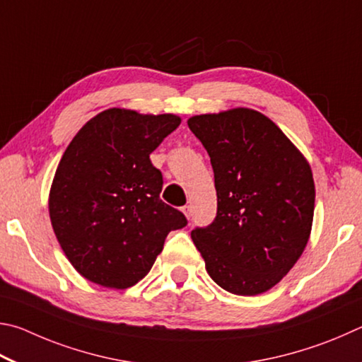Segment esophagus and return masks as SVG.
I'll list each match as a JSON object with an SVG mask.
<instances>
[{"instance_id":"esophagus-1","label":"esophagus","mask_w":362,"mask_h":362,"mask_svg":"<svg viewBox=\"0 0 362 362\" xmlns=\"http://www.w3.org/2000/svg\"><path fill=\"white\" fill-rule=\"evenodd\" d=\"M181 211H182V214H185V216H186L187 219L192 216V210H191V206H189V205H186V206H182V208H181Z\"/></svg>"}]
</instances>
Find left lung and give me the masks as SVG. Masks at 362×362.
I'll return each instance as SVG.
<instances>
[{
	"instance_id": "left-lung-1",
	"label": "left lung",
	"mask_w": 362,
	"mask_h": 362,
	"mask_svg": "<svg viewBox=\"0 0 362 362\" xmlns=\"http://www.w3.org/2000/svg\"><path fill=\"white\" fill-rule=\"evenodd\" d=\"M210 156L211 226L192 230L213 281L237 296L267 293L299 261L313 226L312 167L274 120L251 107L187 120Z\"/></svg>"
}]
</instances>
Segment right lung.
Instances as JSON below:
<instances>
[{"mask_svg":"<svg viewBox=\"0 0 362 362\" xmlns=\"http://www.w3.org/2000/svg\"><path fill=\"white\" fill-rule=\"evenodd\" d=\"M176 114L127 107L98 112L63 152L49 191L50 224L81 276L127 289L148 275L185 214L160 200L151 152L177 129Z\"/></svg>","mask_w":362,"mask_h":362,"instance_id":"obj_1","label":"right lung"}]
</instances>
